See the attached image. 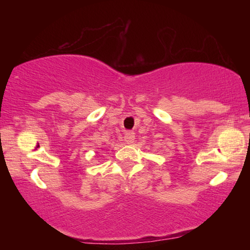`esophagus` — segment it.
<instances>
[{
    "label": "esophagus",
    "instance_id": "1",
    "mask_svg": "<svg viewBox=\"0 0 250 250\" xmlns=\"http://www.w3.org/2000/svg\"><path fill=\"white\" fill-rule=\"evenodd\" d=\"M134 141V133L131 132V131H128V132H125V142L126 145H132Z\"/></svg>",
    "mask_w": 250,
    "mask_h": 250
}]
</instances>
